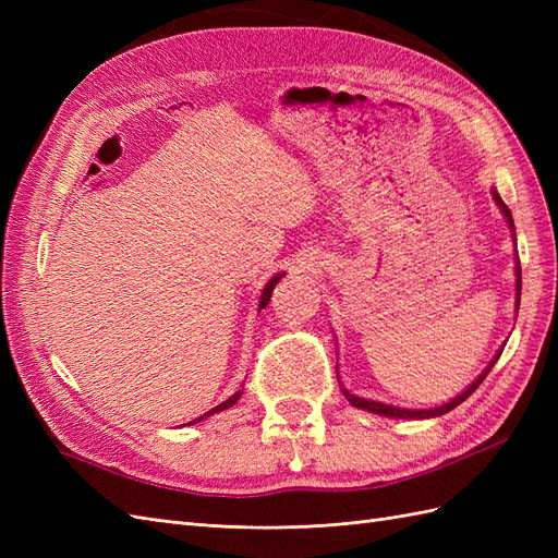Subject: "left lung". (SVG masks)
Here are the masks:
<instances>
[{"label": "left lung", "mask_w": 558, "mask_h": 558, "mask_svg": "<svg viewBox=\"0 0 558 558\" xmlns=\"http://www.w3.org/2000/svg\"><path fill=\"white\" fill-rule=\"evenodd\" d=\"M492 195H494V199H496V205H498V209L502 211V216H505V221H508V226H510V230H512V238H514V221H512V211L505 207V202L500 199V195H498V191L496 189H492ZM514 277H517V281H514V286H517V302H514V307H517V312H519V300H521V265H519V256H514ZM500 353H502V349H498V353L496 356L492 359V363H488L486 367H484V373L472 381L463 393H459L456 398H451L449 402H445V404H440V408H430V410H408V408H396V404H386V402H377V400H367V398H361V396H356V393H351V391H347V388L342 386V393H344V398L353 404V408H359V410H365V412H373V414H379V416H388V418H433V416H442V414H447V412H451L453 408H459V404L463 402V400H468L472 393H475V388L484 381V377L492 373V367L496 365V361L500 359ZM337 379H340V375H337Z\"/></svg>", "instance_id": "1"}]
</instances>
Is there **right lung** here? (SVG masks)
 <instances>
[{
  "label": "right lung",
  "mask_w": 558,
  "mask_h": 558,
  "mask_svg": "<svg viewBox=\"0 0 558 558\" xmlns=\"http://www.w3.org/2000/svg\"><path fill=\"white\" fill-rule=\"evenodd\" d=\"M283 277V272H279V275H275L272 279H269L267 283H265V289H263V293H260V300H258V312L260 310H265L267 307V302H269V298H272V291H275V286L279 283V279ZM242 393H244V388H240V391H234L228 400H223L221 404H216V408H211L207 414H202V416H197V418H193V421H189V424L193 426V424H199V421H205L207 416H214V414H218V412H223V410H230L234 402H238L240 398H242ZM185 426V424H183Z\"/></svg>",
  "instance_id": "obj_1"
}]
</instances>
